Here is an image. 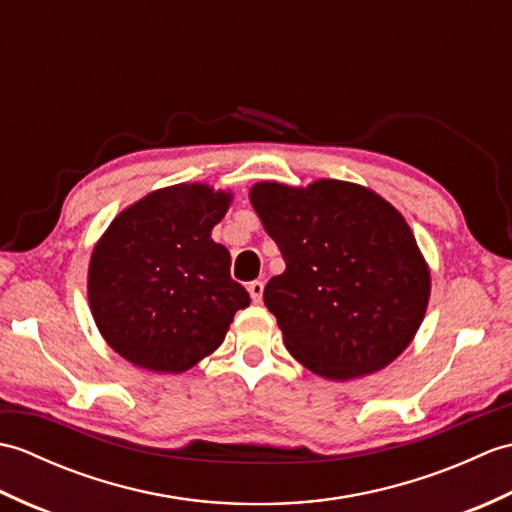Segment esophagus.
<instances>
[{"mask_svg": "<svg viewBox=\"0 0 512 512\" xmlns=\"http://www.w3.org/2000/svg\"><path fill=\"white\" fill-rule=\"evenodd\" d=\"M248 295H250V299H253L255 303L262 301V297H264V281H250V284H248Z\"/></svg>", "mask_w": 512, "mask_h": 512, "instance_id": "34e87169", "label": "esophagus"}]
</instances>
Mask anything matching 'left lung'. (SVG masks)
<instances>
[{"label":"left lung","mask_w":512,"mask_h":512,"mask_svg":"<svg viewBox=\"0 0 512 512\" xmlns=\"http://www.w3.org/2000/svg\"><path fill=\"white\" fill-rule=\"evenodd\" d=\"M250 202L286 262L266 284L264 303L288 352L332 380L374 374L402 354L431 290L405 217L341 180L308 189L259 182Z\"/></svg>","instance_id":"1"}]
</instances>
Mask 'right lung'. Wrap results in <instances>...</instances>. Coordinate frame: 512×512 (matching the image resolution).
<instances>
[{
	"label": "right lung",
	"instance_id": "obj_1",
	"mask_svg": "<svg viewBox=\"0 0 512 512\" xmlns=\"http://www.w3.org/2000/svg\"><path fill=\"white\" fill-rule=\"evenodd\" d=\"M231 195L206 184L149 193L107 228L90 259L88 295L103 339L151 372L178 374L222 345L250 303L231 255L211 239Z\"/></svg>",
	"mask_w": 512,
	"mask_h": 512
}]
</instances>
